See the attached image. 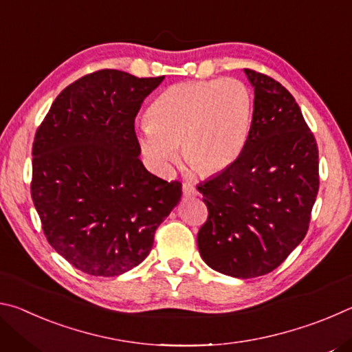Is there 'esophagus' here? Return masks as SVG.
<instances>
[{"mask_svg":"<svg viewBox=\"0 0 352 352\" xmlns=\"http://www.w3.org/2000/svg\"><path fill=\"white\" fill-rule=\"evenodd\" d=\"M197 194H199L197 189H195L192 183H189V182L183 183V195H184V197H195Z\"/></svg>","mask_w":352,"mask_h":352,"instance_id":"1","label":"esophagus"}]
</instances>
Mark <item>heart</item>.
I'll return each mask as SVG.
<instances>
[{
  "label": "heart",
  "mask_w": 352,
  "mask_h": 352,
  "mask_svg": "<svg viewBox=\"0 0 352 352\" xmlns=\"http://www.w3.org/2000/svg\"><path fill=\"white\" fill-rule=\"evenodd\" d=\"M253 98L237 79L183 82L153 100L136 133L142 157L158 175H169L183 158L201 175L233 164L252 129Z\"/></svg>",
  "instance_id": "1"
}]
</instances>
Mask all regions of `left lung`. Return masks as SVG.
<instances>
[{"label":"left lung","mask_w":352,"mask_h":352,"mask_svg":"<svg viewBox=\"0 0 352 352\" xmlns=\"http://www.w3.org/2000/svg\"><path fill=\"white\" fill-rule=\"evenodd\" d=\"M254 88L242 153L200 183L208 220L201 259L226 276H262L281 265L307 233L318 192V147L300 107L281 83L243 69Z\"/></svg>","instance_id":"8db88e82"}]
</instances>
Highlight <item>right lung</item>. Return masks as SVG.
<instances>
[{"label":"right lung","instance_id":"add662e5","mask_svg":"<svg viewBox=\"0 0 352 352\" xmlns=\"http://www.w3.org/2000/svg\"><path fill=\"white\" fill-rule=\"evenodd\" d=\"M164 76L100 69L58 94L35 133L31 194L47 242L77 270L119 276L147 258L182 199L141 163L140 107Z\"/></svg>","mask_w":352,"mask_h":352}]
</instances>
